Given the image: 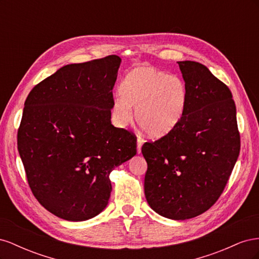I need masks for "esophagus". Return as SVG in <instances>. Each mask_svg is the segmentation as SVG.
I'll list each match as a JSON object with an SVG mask.
<instances>
[{"label": "esophagus", "instance_id": "1", "mask_svg": "<svg viewBox=\"0 0 259 259\" xmlns=\"http://www.w3.org/2000/svg\"><path fill=\"white\" fill-rule=\"evenodd\" d=\"M144 143H145L144 138L138 136V138H137V152H138V153L142 152V146H143Z\"/></svg>", "mask_w": 259, "mask_h": 259}]
</instances>
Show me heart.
Here are the masks:
<instances>
[{
  "label": "heart",
  "mask_w": 259,
  "mask_h": 259,
  "mask_svg": "<svg viewBox=\"0 0 259 259\" xmlns=\"http://www.w3.org/2000/svg\"><path fill=\"white\" fill-rule=\"evenodd\" d=\"M121 97L113 101L112 113L119 126L136 120L147 135L161 138L173 132L183 120L188 103L185 82L151 66L132 69L120 85Z\"/></svg>",
  "instance_id": "b5f03b06"
}]
</instances>
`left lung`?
Returning a JSON list of instances; mask_svg holds the SVG:
<instances>
[{"label":"left lung","mask_w":259,"mask_h":259,"mask_svg":"<svg viewBox=\"0 0 259 259\" xmlns=\"http://www.w3.org/2000/svg\"><path fill=\"white\" fill-rule=\"evenodd\" d=\"M188 90L183 120L166 136L143 145L150 207L184 221L204 213L221 197L240 153L237 109L224 82L197 61H178Z\"/></svg>","instance_id":"8db88e82"}]
</instances>
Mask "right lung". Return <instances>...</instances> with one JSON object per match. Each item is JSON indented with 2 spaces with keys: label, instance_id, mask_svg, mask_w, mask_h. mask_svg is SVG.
Returning a JSON list of instances; mask_svg holds the SVG:
<instances>
[{
  "label": "right lung",
  "instance_id": "obj_1",
  "mask_svg": "<svg viewBox=\"0 0 259 259\" xmlns=\"http://www.w3.org/2000/svg\"><path fill=\"white\" fill-rule=\"evenodd\" d=\"M116 55L60 68L25 101L17 146L31 191L59 218L98 215L112 190L109 174L137 152L136 136L111 124Z\"/></svg>",
  "mask_w": 259,
  "mask_h": 259
}]
</instances>
